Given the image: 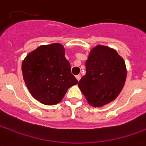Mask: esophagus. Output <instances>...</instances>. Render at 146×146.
Segmentation results:
<instances>
[{
	"label": "esophagus",
	"mask_w": 146,
	"mask_h": 146,
	"mask_svg": "<svg viewBox=\"0 0 146 146\" xmlns=\"http://www.w3.org/2000/svg\"><path fill=\"white\" fill-rule=\"evenodd\" d=\"M81 75H79V74H78V75H77V76H76V78H77V80L78 81H80V80H81Z\"/></svg>",
	"instance_id": "obj_1"
}]
</instances>
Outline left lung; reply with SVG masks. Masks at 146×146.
Listing matches in <instances>:
<instances>
[{"label":"left lung","instance_id":"obj_1","mask_svg":"<svg viewBox=\"0 0 146 146\" xmlns=\"http://www.w3.org/2000/svg\"><path fill=\"white\" fill-rule=\"evenodd\" d=\"M86 73L78 86L91 106L101 107L113 102L121 93L126 79V67L113 48L98 45L86 62Z\"/></svg>","mask_w":146,"mask_h":146}]
</instances>
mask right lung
I'll return each mask as SVG.
<instances>
[{
    "mask_svg": "<svg viewBox=\"0 0 146 146\" xmlns=\"http://www.w3.org/2000/svg\"><path fill=\"white\" fill-rule=\"evenodd\" d=\"M21 69L30 94L47 106L59 103L68 89L78 83L65 57V48L59 43L41 45L29 52Z\"/></svg>",
    "mask_w": 146,
    "mask_h": 146,
    "instance_id": "obj_1",
    "label": "right lung"
}]
</instances>
